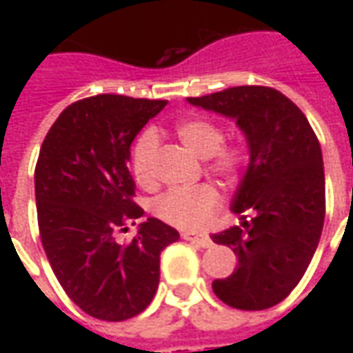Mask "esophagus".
I'll use <instances>...</instances> for the list:
<instances>
[{
    "label": "esophagus",
    "mask_w": 353,
    "mask_h": 353,
    "mask_svg": "<svg viewBox=\"0 0 353 353\" xmlns=\"http://www.w3.org/2000/svg\"><path fill=\"white\" fill-rule=\"evenodd\" d=\"M181 236H183V240H187V242L200 245V248H210V245L214 244L212 238L208 236V234H191V232H183Z\"/></svg>",
    "instance_id": "esophagus-1"
}]
</instances>
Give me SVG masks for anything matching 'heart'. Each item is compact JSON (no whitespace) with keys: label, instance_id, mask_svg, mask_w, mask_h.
Listing matches in <instances>:
<instances>
[{"label":"heart","instance_id":"1","mask_svg":"<svg viewBox=\"0 0 353 353\" xmlns=\"http://www.w3.org/2000/svg\"><path fill=\"white\" fill-rule=\"evenodd\" d=\"M177 138L189 151L208 159V168L223 181H236L250 164V149L244 141H223V128L204 117L185 119L176 126ZM159 149V136L154 130L139 134L132 147L130 166L141 187L154 183V157ZM219 196L212 185H199L191 189H172L154 202V214L162 221L179 229H199L214 215Z\"/></svg>","mask_w":353,"mask_h":353}]
</instances>
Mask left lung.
<instances>
[{
  "instance_id": "left-lung-1",
  "label": "left lung",
  "mask_w": 353,
  "mask_h": 353,
  "mask_svg": "<svg viewBox=\"0 0 353 353\" xmlns=\"http://www.w3.org/2000/svg\"><path fill=\"white\" fill-rule=\"evenodd\" d=\"M189 103L234 119L250 166L232 199L240 225L212 234L236 253L234 272L212 283L223 303L265 310L296 288L318 248L325 219L321 147L308 119L280 90L225 88Z\"/></svg>"
}]
</instances>
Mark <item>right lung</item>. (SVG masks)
I'll return each mask as SVG.
<instances>
[{
  "label": "right lung",
  "instance_id": "obj_1",
  "mask_svg": "<svg viewBox=\"0 0 353 353\" xmlns=\"http://www.w3.org/2000/svg\"><path fill=\"white\" fill-rule=\"evenodd\" d=\"M166 100L98 94L73 101L45 136L35 164L43 250L68 296L92 318L124 321L153 301L161 252L179 232L149 217L128 244L117 234L143 215L134 202L130 145Z\"/></svg>",
  "mask_w": 353,
  "mask_h": 353
}]
</instances>
